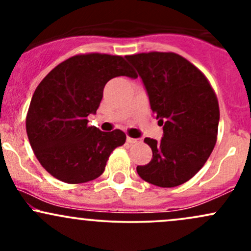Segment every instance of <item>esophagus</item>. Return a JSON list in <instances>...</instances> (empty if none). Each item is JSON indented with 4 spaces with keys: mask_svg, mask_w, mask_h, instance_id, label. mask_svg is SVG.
Returning <instances> with one entry per match:
<instances>
[{
    "mask_svg": "<svg viewBox=\"0 0 251 251\" xmlns=\"http://www.w3.org/2000/svg\"><path fill=\"white\" fill-rule=\"evenodd\" d=\"M126 140H127V143H129V144H135V143L139 142V139H135V138H131V137L126 138Z\"/></svg>",
    "mask_w": 251,
    "mask_h": 251,
    "instance_id": "34e87169",
    "label": "esophagus"
}]
</instances>
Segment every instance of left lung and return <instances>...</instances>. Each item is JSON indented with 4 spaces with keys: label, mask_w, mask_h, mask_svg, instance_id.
Returning a JSON list of instances; mask_svg holds the SVG:
<instances>
[{
    "label": "left lung",
    "mask_w": 251,
    "mask_h": 251,
    "mask_svg": "<svg viewBox=\"0 0 251 251\" xmlns=\"http://www.w3.org/2000/svg\"><path fill=\"white\" fill-rule=\"evenodd\" d=\"M142 77L150 106L163 125L160 142L145 138L152 159L137 166L140 178L160 188H174L203 168L217 139L220 107L208 79L176 53L127 55Z\"/></svg>",
    "instance_id": "1"
}]
</instances>
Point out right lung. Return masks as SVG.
<instances>
[{
    "label": "right lung",
    "instance_id": "obj_1",
    "mask_svg": "<svg viewBox=\"0 0 251 251\" xmlns=\"http://www.w3.org/2000/svg\"><path fill=\"white\" fill-rule=\"evenodd\" d=\"M122 75L138 76L123 56L80 54L57 65L39 83L25 129L37 160L56 179L68 184L96 179L112 151L124 145L126 135L120 129L102 132L87 125L106 83Z\"/></svg>",
    "mask_w": 251,
    "mask_h": 251
}]
</instances>
